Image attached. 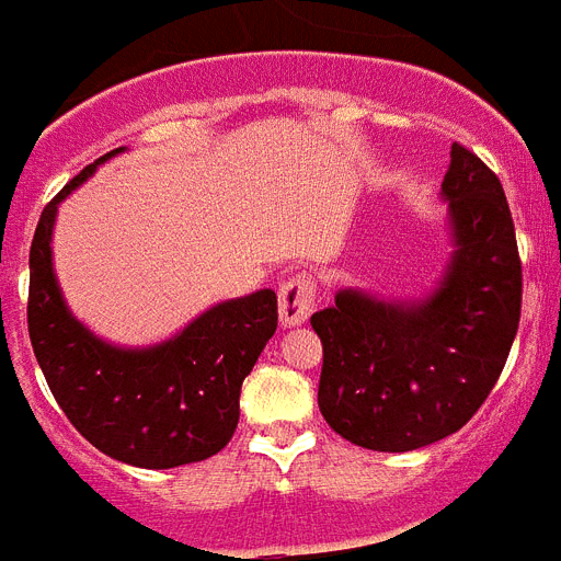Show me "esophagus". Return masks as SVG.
Here are the masks:
<instances>
[{"label":"esophagus","instance_id":"obj_1","mask_svg":"<svg viewBox=\"0 0 561 561\" xmlns=\"http://www.w3.org/2000/svg\"><path fill=\"white\" fill-rule=\"evenodd\" d=\"M317 305V282L308 273H296L279 285V320L285 328L302 325Z\"/></svg>","mask_w":561,"mask_h":561}]
</instances>
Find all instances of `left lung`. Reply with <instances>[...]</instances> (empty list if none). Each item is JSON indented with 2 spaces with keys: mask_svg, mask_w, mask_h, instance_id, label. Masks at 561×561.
<instances>
[{
  "mask_svg": "<svg viewBox=\"0 0 561 561\" xmlns=\"http://www.w3.org/2000/svg\"><path fill=\"white\" fill-rule=\"evenodd\" d=\"M440 190L458 250L432 299L389 305L340 290L311 317L322 340V417L375 453H409L461 430L493 391L516 340L522 259L502 181L453 144Z\"/></svg>",
  "mask_w": 561,
  "mask_h": 561,
  "instance_id": "left-lung-1",
  "label": "left lung"
}]
</instances>
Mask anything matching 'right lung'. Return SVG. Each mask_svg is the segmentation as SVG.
<instances>
[{
	"label": "right lung",
	"instance_id": "obj_1",
	"mask_svg": "<svg viewBox=\"0 0 561 561\" xmlns=\"http://www.w3.org/2000/svg\"><path fill=\"white\" fill-rule=\"evenodd\" d=\"M121 149L89 163L45 204L31 241L28 334L48 389L80 435L108 458L170 470L221 453L239 426V394L276 331V294L221 302L147 352H123L68 313L51 271L57 204Z\"/></svg>",
	"mask_w": 561,
	"mask_h": 561
}]
</instances>
